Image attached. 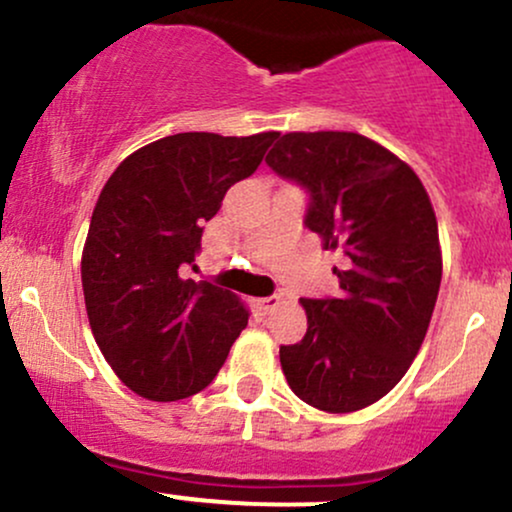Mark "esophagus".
<instances>
[{
  "label": "esophagus",
  "mask_w": 512,
  "mask_h": 512,
  "mask_svg": "<svg viewBox=\"0 0 512 512\" xmlns=\"http://www.w3.org/2000/svg\"><path fill=\"white\" fill-rule=\"evenodd\" d=\"M279 303H281V298L279 296H267V298H257L255 301V305H257V310H260V315H269V313H274L276 308H279Z\"/></svg>",
  "instance_id": "1"
}]
</instances>
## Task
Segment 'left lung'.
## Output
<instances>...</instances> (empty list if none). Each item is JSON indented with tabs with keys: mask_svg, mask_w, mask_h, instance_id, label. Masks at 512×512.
I'll use <instances>...</instances> for the list:
<instances>
[{
	"mask_svg": "<svg viewBox=\"0 0 512 512\" xmlns=\"http://www.w3.org/2000/svg\"><path fill=\"white\" fill-rule=\"evenodd\" d=\"M267 166L308 192L305 228L344 255L339 298H301L308 332L279 349L286 380L330 414L368 407L407 373L436 308L431 199L407 163L356 132L284 134Z\"/></svg>",
	"mask_w": 512,
	"mask_h": 512,
	"instance_id": "8db88e82",
	"label": "left lung"
}]
</instances>
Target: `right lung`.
<instances>
[{
  "label": "right lung",
  "instance_id": "obj_1",
  "mask_svg": "<svg viewBox=\"0 0 512 512\" xmlns=\"http://www.w3.org/2000/svg\"><path fill=\"white\" fill-rule=\"evenodd\" d=\"M279 132H182L134 151L105 182L84 257L86 313L105 361L129 390L175 402L216 378L248 310L231 291L187 279L204 221L250 178Z\"/></svg>",
  "mask_w": 512,
  "mask_h": 512
}]
</instances>
